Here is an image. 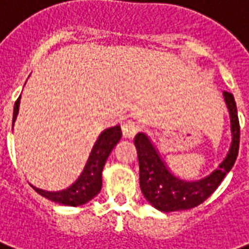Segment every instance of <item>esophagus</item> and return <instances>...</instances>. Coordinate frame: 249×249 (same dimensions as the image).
Returning a JSON list of instances; mask_svg holds the SVG:
<instances>
[{"mask_svg":"<svg viewBox=\"0 0 249 249\" xmlns=\"http://www.w3.org/2000/svg\"><path fill=\"white\" fill-rule=\"evenodd\" d=\"M139 129H140L139 124H137V123H134V121H132V120H126V121L123 123V125H121L123 134H124V137H128V139L134 137L136 133L139 132Z\"/></svg>","mask_w":249,"mask_h":249,"instance_id":"1","label":"esophagus"}]
</instances>
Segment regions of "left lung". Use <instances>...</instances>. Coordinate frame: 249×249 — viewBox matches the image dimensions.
<instances>
[{"mask_svg": "<svg viewBox=\"0 0 249 249\" xmlns=\"http://www.w3.org/2000/svg\"><path fill=\"white\" fill-rule=\"evenodd\" d=\"M224 100L230 110L232 143L227 158L223 161L218 170L210 177L196 182H186L178 179L167 170L165 163L154 149L149 139L143 133H139L134 139L140 165V187L143 196L153 207L160 211H183L194 209L218 189L223 178L231 170L236 161L240 141V125L237 117L236 103L232 93L224 91Z\"/></svg>", "mask_w": 249, "mask_h": 249, "instance_id": "8db88e82", "label": "left lung"}]
</instances>
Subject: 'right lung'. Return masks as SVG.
<instances>
[{
	"instance_id": "add662e5",
	"label": "right lung",
	"mask_w": 249,
	"mask_h": 249,
	"mask_svg": "<svg viewBox=\"0 0 249 249\" xmlns=\"http://www.w3.org/2000/svg\"><path fill=\"white\" fill-rule=\"evenodd\" d=\"M19 99L18 97L14 104V113H13V124L17 119L18 108H19ZM121 139V128L119 125L112 126L109 129H106L100 134L97 142L93 146L89 160H88L86 169L83 170L82 176L72 186L62 191H45L36 189L31 185L34 190L45 196L47 199L53 200L55 203L64 204V206H80L89 202L92 198H95L101 190V171L106 165L107 158L115 148V145Z\"/></svg>"
}]
</instances>
